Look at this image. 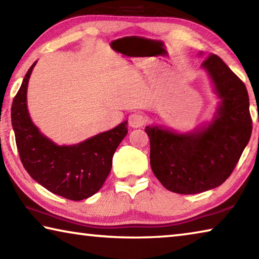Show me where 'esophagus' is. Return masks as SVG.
<instances>
[{
    "instance_id": "esophagus-1",
    "label": "esophagus",
    "mask_w": 259,
    "mask_h": 259,
    "mask_svg": "<svg viewBox=\"0 0 259 259\" xmlns=\"http://www.w3.org/2000/svg\"><path fill=\"white\" fill-rule=\"evenodd\" d=\"M146 123V117L142 113H134L129 116V124L133 128H140Z\"/></svg>"
}]
</instances>
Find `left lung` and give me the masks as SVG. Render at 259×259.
<instances>
[{
	"instance_id": "left-lung-1",
	"label": "left lung",
	"mask_w": 259,
	"mask_h": 259,
	"mask_svg": "<svg viewBox=\"0 0 259 259\" xmlns=\"http://www.w3.org/2000/svg\"><path fill=\"white\" fill-rule=\"evenodd\" d=\"M202 67L221 98L211 123L182 135L157 125L145 128L153 172L166 190L179 194H196L222 185L231 176L251 136L244 83L216 55H209Z\"/></svg>"
}]
</instances>
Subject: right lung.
Wrapping results in <instances>:
<instances>
[{"mask_svg":"<svg viewBox=\"0 0 259 259\" xmlns=\"http://www.w3.org/2000/svg\"><path fill=\"white\" fill-rule=\"evenodd\" d=\"M35 65L36 61L26 73L11 106L12 128L21 163L29 176L48 191L73 201L90 198L102 188L111 172L114 153L128 134V122L76 145H56L29 117L27 85Z\"/></svg>","mask_w":259,"mask_h":259,"instance_id":"right-lung-1","label":"right lung"}]
</instances>
